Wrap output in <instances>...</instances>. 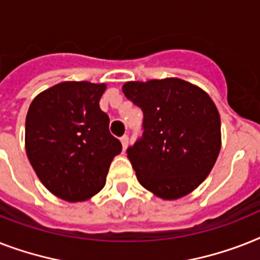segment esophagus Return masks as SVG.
<instances>
[{
  "instance_id": "esophagus-1",
  "label": "esophagus",
  "mask_w": 260,
  "mask_h": 260,
  "mask_svg": "<svg viewBox=\"0 0 260 260\" xmlns=\"http://www.w3.org/2000/svg\"><path fill=\"white\" fill-rule=\"evenodd\" d=\"M120 141H121V145H123V149L125 151L126 148H128V144H129V137H128V135H124L121 139H120Z\"/></svg>"
}]
</instances>
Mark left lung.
Wrapping results in <instances>:
<instances>
[{"instance_id":"1","label":"left lung","mask_w":260,"mask_h":260,"mask_svg":"<svg viewBox=\"0 0 260 260\" xmlns=\"http://www.w3.org/2000/svg\"><path fill=\"white\" fill-rule=\"evenodd\" d=\"M123 92L144 113L143 137L126 151L139 183L164 200L191 193L220 152V115L212 99L176 77L128 81Z\"/></svg>"}]
</instances>
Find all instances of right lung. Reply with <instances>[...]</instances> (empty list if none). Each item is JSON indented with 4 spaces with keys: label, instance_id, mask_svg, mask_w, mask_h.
I'll list each match as a JSON object with an SVG mask.
<instances>
[{
    "label": "right lung",
    "instance_id": "right-lung-1",
    "mask_svg": "<svg viewBox=\"0 0 260 260\" xmlns=\"http://www.w3.org/2000/svg\"><path fill=\"white\" fill-rule=\"evenodd\" d=\"M105 84L64 81L33 99L25 149L40 181L54 196L77 203L99 193L121 143L100 109Z\"/></svg>",
    "mask_w": 260,
    "mask_h": 260
}]
</instances>
